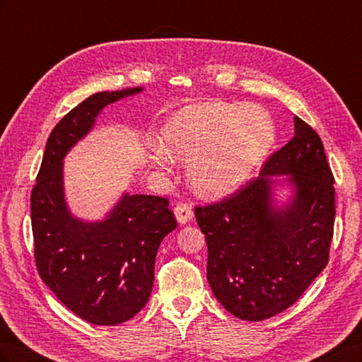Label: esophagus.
<instances>
[{
	"label": "esophagus",
	"mask_w": 362,
	"mask_h": 362,
	"mask_svg": "<svg viewBox=\"0 0 362 362\" xmlns=\"http://www.w3.org/2000/svg\"><path fill=\"white\" fill-rule=\"evenodd\" d=\"M175 216H177V221L184 225L190 222L193 218V210H192V205L187 204V202H182V204H178L177 206H175Z\"/></svg>",
	"instance_id": "34e87169"
}]
</instances>
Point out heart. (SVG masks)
Segmentation results:
<instances>
[{"mask_svg":"<svg viewBox=\"0 0 362 362\" xmlns=\"http://www.w3.org/2000/svg\"><path fill=\"white\" fill-rule=\"evenodd\" d=\"M270 113L255 104L206 101L173 113L158 134L161 156L187 161V180L193 190L217 198L242 185L264 160L275 141Z\"/></svg>","mask_w":362,"mask_h":362,"instance_id":"b5f03b06","label":"heart"}]
</instances>
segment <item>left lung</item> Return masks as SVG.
Returning a JSON list of instances; mask_svg holds the SVG:
<instances>
[{
    "mask_svg": "<svg viewBox=\"0 0 362 362\" xmlns=\"http://www.w3.org/2000/svg\"><path fill=\"white\" fill-rule=\"evenodd\" d=\"M270 174H290L295 194L272 204ZM334 175L320 136L294 116V137L261 175L221 202L194 206L208 246L206 279L225 310L259 322L287 310L319 276L334 237Z\"/></svg>",
    "mask_w": 362,
    "mask_h": 362,
    "instance_id": "obj_1",
    "label": "left lung"
}]
</instances>
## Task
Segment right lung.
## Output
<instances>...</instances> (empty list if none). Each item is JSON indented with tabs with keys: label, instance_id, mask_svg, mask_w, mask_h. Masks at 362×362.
<instances>
[{
	"label": "right lung",
	"instance_id": "add662e5",
	"mask_svg": "<svg viewBox=\"0 0 362 362\" xmlns=\"http://www.w3.org/2000/svg\"><path fill=\"white\" fill-rule=\"evenodd\" d=\"M141 87L100 92L54 127L31 190L35 258L42 281L83 320L113 326L144 308L161 240L177 228L169 201L124 194L103 222L75 218L64 202L63 158L92 129L103 108Z\"/></svg>",
	"mask_w": 362,
	"mask_h": 362
}]
</instances>
